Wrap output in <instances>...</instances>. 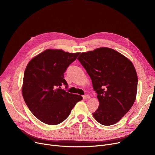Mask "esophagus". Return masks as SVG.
Wrapping results in <instances>:
<instances>
[{
    "instance_id": "obj_1",
    "label": "esophagus",
    "mask_w": 155,
    "mask_h": 155,
    "mask_svg": "<svg viewBox=\"0 0 155 155\" xmlns=\"http://www.w3.org/2000/svg\"><path fill=\"white\" fill-rule=\"evenodd\" d=\"M91 98V96H89L88 95H85L83 96V99H90Z\"/></svg>"
}]
</instances>
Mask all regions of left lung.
<instances>
[{
  "instance_id": "1",
  "label": "left lung",
  "mask_w": 155,
  "mask_h": 155,
  "mask_svg": "<svg viewBox=\"0 0 155 155\" xmlns=\"http://www.w3.org/2000/svg\"><path fill=\"white\" fill-rule=\"evenodd\" d=\"M90 76L99 106L93 116L104 126L113 125L136 100L137 75L131 61L113 49L101 47L82 53L77 58Z\"/></svg>"
}]
</instances>
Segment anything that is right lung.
Listing matches in <instances>:
<instances>
[{
    "label": "right lung",
    "instance_id": "right-lung-1",
    "mask_svg": "<svg viewBox=\"0 0 155 155\" xmlns=\"http://www.w3.org/2000/svg\"><path fill=\"white\" fill-rule=\"evenodd\" d=\"M80 53L47 49L32 58L24 71L22 94L27 106L35 117L49 125L66 119L75 104L82 100L79 95L61 88L67 85L64 73Z\"/></svg>",
    "mask_w": 155,
    "mask_h": 155
}]
</instances>
